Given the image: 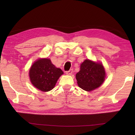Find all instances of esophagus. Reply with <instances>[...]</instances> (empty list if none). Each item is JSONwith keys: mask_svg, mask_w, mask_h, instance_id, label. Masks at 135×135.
Here are the masks:
<instances>
[{"mask_svg": "<svg viewBox=\"0 0 135 135\" xmlns=\"http://www.w3.org/2000/svg\"><path fill=\"white\" fill-rule=\"evenodd\" d=\"M66 74H67V75H71L73 73V70L72 69H70L69 71H66Z\"/></svg>", "mask_w": 135, "mask_h": 135, "instance_id": "esophagus-1", "label": "esophagus"}]
</instances>
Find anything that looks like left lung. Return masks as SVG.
Segmentation results:
<instances>
[{
  "label": "left lung",
  "instance_id": "obj_1",
  "mask_svg": "<svg viewBox=\"0 0 135 135\" xmlns=\"http://www.w3.org/2000/svg\"><path fill=\"white\" fill-rule=\"evenodd\" d=\"M76 77L80 88L90 92L103 83L105 79V71L102 64L86 59L80 65Z\"/></svg>",
  "mask_w": 135,
  "mask_h": 135
}]
</instances>
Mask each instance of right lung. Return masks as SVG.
<instances>
[{"label": "right lung", "mask_w": 135, "mask_h": 135, "mask_svg": "<svg viewBox=\"0 0 135 135\" xmlns=\"http://www.w3.org/2000/svg\"><path fill=\"white\" fill-rule=\"evenodd\" d=\"M64 73L56 68L47 58L38 59L29 71L30 79L33 85L42 92L51 90Z\"/></svg>", "instance_id": "obj_1"}]
</instances>
